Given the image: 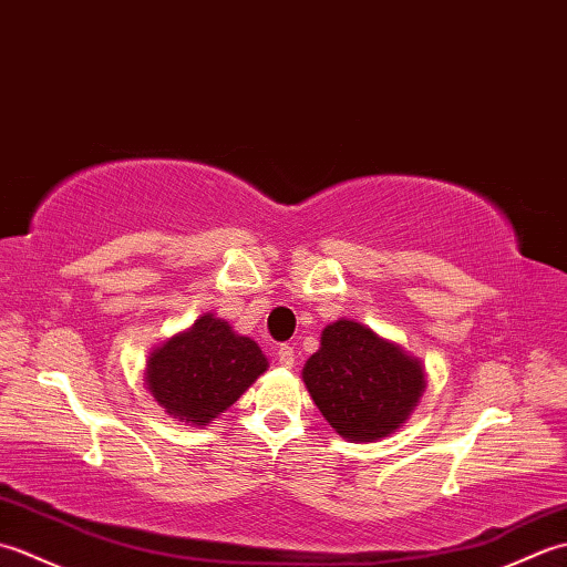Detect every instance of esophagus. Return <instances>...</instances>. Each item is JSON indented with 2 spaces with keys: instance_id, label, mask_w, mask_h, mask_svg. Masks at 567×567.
<instances>
[{
  "instance_id": "esophagus-1",
  "label": "esophagus",
  "mask_w": 567,
  "mask_h": 567,
  "mask_svg": "<svg viewBox=\"0 0 567 567\" xmlns=\"http://www.w3.org/2000/svg\"><path fill=\"white\" fill-rule=\"evenodd\" d=\"M277 363H280L282 368H292L295 365L292 346H280V348H277Z\"/></svg>"
}]
</instances>
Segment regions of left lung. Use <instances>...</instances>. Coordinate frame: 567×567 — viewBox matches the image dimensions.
I'll return each mask as SVG.
<instances>
[{
	"instance_id": "left-lung-1",
	"label": "left lung",
	"mask_w": 567,
	"mask_h": 567,
	"mask_svg": "<svg viewBox=\"0 0 567 567\" xmlns=\"http://www.w3.org/2000/svg\"><path fill=\"white\" fill-rule=\"evenodd\" d=\"M302 380L329 426L358 443L400 429L426 388L419 358L348 319L321 331V348L307 360Z\"/></svg>"
}]
</instances>
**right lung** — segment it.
<instances>
[{"mask_svg":"<svg viewBox=\"0 0 567 567\" xmlns=\"http://www.w3.org/2000/svg\"><path fill=\"white\" fill-rule=\"evenodd\" d=\"M265 370L268 358L256 341L238 336L228 321L204 315L148 355L146 384L173 419L207 426Z\"/></svg>","mask_w":567,"mask_h":567,"instance_id":"add662e5","label":"right lung"}]
</instances>
